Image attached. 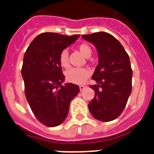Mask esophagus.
I'll use <instances>...</instances> for the list:
<instances>
[{"label": "esophagus", "instance_id": "1", "mask_svg": "<svg viewBox=\"0 0 154 154\" xmlns=\"http://www.w3.org/2000/svg\"><path fill=\"white\" fill-rule=\"evenodd\" d=\"M85 85H79L80 91L84 90V89H85Z\"/></svg>", "mask_w": 154, "mask_h": 154}]
</instances>
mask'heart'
<instances>
[{"mask_svg": "<svg viewBox=\"0 0 154 154\" xmlns=\"http://www.w3.org/2000/svg\"><path fill=\"white\" fill-rule=\"evenodd\" d=\"M79 49L81 53L86 58L91 56L92 49L88 45L82 44L79 46ZM59 64L62 67L68 68L69 65V52L66 49H64L61 51L59 58H58ZM90 75V72L86 69H81V68H72L70 69L65 72V79L69 82L74 84H82L85 82L86 79Z\"/></svg>", "mask_w": 154, "mask_h": 154, "instance_id": "b5f03b06", "label": "heart"}]
</instances>
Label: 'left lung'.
<instances>
[{
	"label": "left lung",
	"mask_w": 154,
	"mask_h": 154,
	"mask_svg": "<svg viewBox=\"0 0 154 154\" xmlns=\"http://www.w3.org/2000/svg\"><path fill=\"white\" fill-rule=\"evenodd\" d=\"M82 38L95 45L99 56L92 76L96 84L90 85L95 96L89 103V109L98 120L112 121L122 113L131 93L130 58L120 42L110 34L103 31Z\"/></svg>",
	"instance_id": "1"
}]
</instances>
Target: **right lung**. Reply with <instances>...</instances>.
<instances>
[{
    "mask_svg": "<svg viewBox=\"0 0 154 154\" xmlns=\"http://www.w3.org/2000/svg\"><path fill=\"white\" fill-rule=\"evenodd\" d=\"M79 36L42 33L31 42L24 53L21 75L27 101L35 117L49 127L63 123L71 101L79 92L77 85H62L65 75L58 61L61 51Z\"/></svg>",
    "mask_w": 154,
    "mask_h": 154,
    "instance_id": "add662e5",
    "label": "right lung"
}]
</instances>
